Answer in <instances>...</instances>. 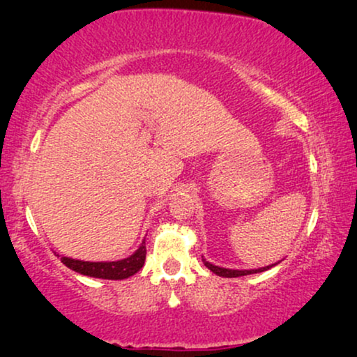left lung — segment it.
I'll list each match as a JSON object with an SVG mask.
<instances>
[{"mask_svg":"<svg viewBox=\"0 0 357 357\" xmlns=\"http://www.w3.org/2000/svg\"><path fill=\"white\" fill-rule=\"evenodd\" d=\"M203 263L204 266L208 268V270H211L214 275L218 276H222V278H238V276H247V275H255V273H261V271H266L270 270L271 266L278 265V263H275V265H270V266H263V268H258V270H229V268H221V266H216L213 265V263L206 261L203 258Z\"/></svg>","mask_w":357,"mask_h":357,"instance_id":"1","label":"left lung"}]
</instances>
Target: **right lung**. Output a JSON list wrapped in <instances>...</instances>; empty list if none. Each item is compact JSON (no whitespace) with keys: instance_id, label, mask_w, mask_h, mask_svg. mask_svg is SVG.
<instances>
[{"instance_id":"obj_1","label":"right lung","mask_w":357,"mask_h":357,"mask_svg":"<svg viewBox=\"0 0 357 357\" xmlns=\"http://www.w3.org/2000/svg\"><path fill=\"white\" fill-rule=\"evenodd\" d=\"M146 260V242H141L138 250L128 258L119 261H82L75 260L70 257H61V263L70 270L79 273V275L100 278V280H125L133 276L144 265Z\"/></svg>"}]
</instances>
